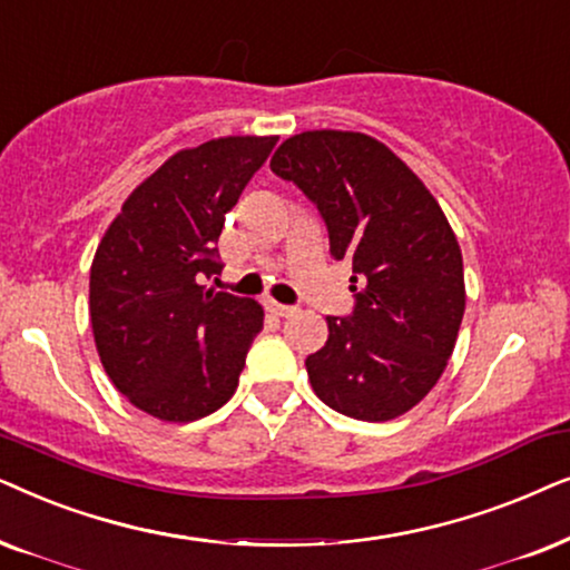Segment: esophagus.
<instances>
[{"mask_svg": "<svg viewBox=\"0 0 570 570\" xmlns=\"http://www.w3.org/2000/svg\"><path fill=\"white\" fill-rule=\"evenodd\" d=\"M265 309H268V313H273V315H278V317H289L297 307L281 305V302H273V299H265Z\"/></svg>", "mask_w": 570, "mask_h": 570, "instance_id": "34e87169", "label": "esophagus"}]
</instances>
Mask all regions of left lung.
Wrapping results in <instances>:
<instances>
[{
    "label": "left lung",
    "instance_id": "1",
    "mask_svg": "<svg viewBox=\"0 0 570 570\" xmlns=\"http://www.w3.org/2000/svg\"><path fill=\"white\" fill-rule=\"evenodd\" d=\"M321 214L331 255L352 263L354 307L325 317L307 375L323 404L362 422L409 412L443 375L464 317V263L438 200L362 132L294 135L271 158Z\"/></svg>",
    "mask_w": 570,
    "mask_h": 570
}]
</instances>
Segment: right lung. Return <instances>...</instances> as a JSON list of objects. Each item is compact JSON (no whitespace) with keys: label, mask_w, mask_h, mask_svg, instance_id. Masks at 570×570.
<instances>
[{"label":"right lung","mask_w":570,"mask_h":570,"mask_svg":"<svg viewBox=\"0 0 570 570\" xmlns=\"http://www.w3.org/2000/svg\"><path fill=\"white\" fill-rule=\"evenodd\" d=\"M278 138H222L179 150L127 197L90 265V323L121 396L164 422H195L234 396L255 299L210 292L224 214Z\"/></svg>","instance_id":"right-lung-1"}]
</instances>
